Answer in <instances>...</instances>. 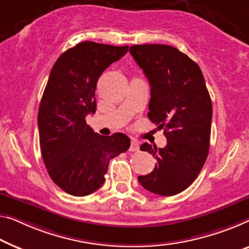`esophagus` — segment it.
I'll list each match as a JSON object with an SVG mask.
<instances>
[{"label": "esophagus", "mask_w": 249, "mask_h": 249, "mask_svg": "<svg viewBox=\"0 0 249 249\" xmlns=\"http://www.w3.org/2000/svg\"><path fill=\"white\" fill-rule=\"evenodd\" d=\"M139 150H140L139 143H137L136 141L132 140L131 141V146H129V151H131V152H136V151H139Z\"/></svg>", "instance_id": "esophagus-1"}]
</instances>
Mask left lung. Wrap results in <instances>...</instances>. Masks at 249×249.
I'll return each mask as SVG.
<instances>
[{"label":"left lung","instance_id":"left-lung-1","mask_svg":"<svg viewBox=\"0 0 249 249\" xmlns=\"http://www.w3.org/2000/svg\"><path fill=\"white\" fill-rule=\"evenodd\" d=\"M129 53L151 86L147 116L164 129L166 145L144 143L158 163L139 182L152 194L174 196L199 176L210 146L213 104L200 67L177 48L135 44Z\"/></svg>","mask_w":249,"mask_h":249}]
</instances>
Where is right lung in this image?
<instances>
[{
  "label": "right lung",
  "mask_w": 249,
  "mask_h": 249,
  "mask_svg": "<svg viewBox=\"0 0 249 249\" xmlns=\"http://www.w3.org/2000/svg\"><path fill=\"white\" fill-rule=\"evenodd\" d=\"M128 46L85 41L65 51L50 71L39 106L40 148L48 173L61 190L88 196L105 182L110 159L131 145L128 136H103L86 123L96 112L98 78Z\"/></svg>",
  "instance_id": "obj_1"
}]
</instances>
